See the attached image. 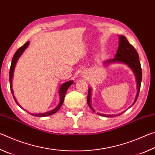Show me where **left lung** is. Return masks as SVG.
I'll list each match as a JSON object with an SVG mask.
<instances>
[{
	"instance_id": "obj_1",
	"label": "left lung",
	"mask_w": 155,
	"mask_h": 155,
	"mask_svg": "<svg viewBox=\"0 0 155 155\" xmlns=\"http://www.w3.org/2000/svg\"><path fill=\"white\" fill-rule=\"evenodd\" d=\"M119 37H120V42H119L118 49H117L116 54H115V57L114 59H111L110 60H108V61H104V64H107L112 62H117V61L122 62L128 65V66L133 70V71L134 72L135 74L136 79H137V95H136L134 103H133V104H134L135 103V102L137 101V98L139 96V93H140V90L141 87V78H142V72H141V64H140V60H139L138 53L134 47L128 42L127 39L124 36L120 35ZM91 91V88L89 89L87 102L89 107H90V108L94 112H95V111H94V110L92 109V107H91V103H90ZM123 113L124 112H122L121 114H117V115H105V114H99V113H97V115H101V116H104V117H112L115 116V115H121L122 114H123Z\"/></svg>"
}]
</instances>
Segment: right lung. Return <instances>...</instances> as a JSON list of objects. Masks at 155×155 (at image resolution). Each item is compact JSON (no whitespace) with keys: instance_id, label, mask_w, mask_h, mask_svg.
Instances as JSON below:
<instances>
[{"instance_id":"add662e5","label":"right lung","mask_w":155,"mask_h":155,"mask_svg":"<svg viewBox=\"0 0 155 155\" xmlns=\"http://www.w3.org/2000/svg\"><path fill=\"white\" fill-rule=\"evenodd\" d=\"M28 44H29V41H27L24 45L22 46L18 49V51L15 52V53L14 54V57H13L12 61V64H11V67H10V70H9V83H10V88H11V91L12 94H14V91H13V89L12 87V78H13V75H14V68L15 66V64H16L17 61L19 57L21 56V54H22V52L25 51V50L27 48ZM73 83L72 81H68V82H65L64 84H62L61 87H60V90H59V95H60V102L58 105H57L55 108L54 109L51 110V111H48L46 113H44V114H29L32 115H34V116L36 117H46V116H48V115H51L52 114H55L57 111H58V110L60 109V107H61L64 101V97H65V94L66 93V91L68 90V89L69 88L70 85ZM13 97L15 100V103H16L18 105L20 106V104L17 103L16 99L15 98V96L13 95Z\"/></svg>"}]
</instances>
